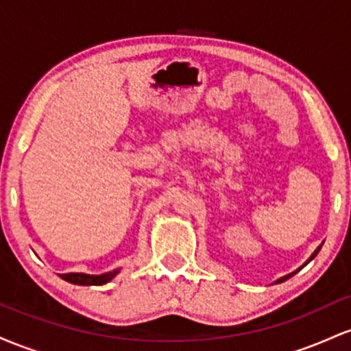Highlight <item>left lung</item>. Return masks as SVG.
Masks as SVG:
<instances>
[{
    "label": "left lung",
    "mask_w": 351,
    "mask_h": 351,
    "mask_svg": "<svg viewBox=\"0 0 351 351\" xmlns=\"http://www.w3.org/2000/svg\"><path fill=\"white\" fill-rule=\"evenodd\" d=\"M320 247H322V245H318V247L315 249V252H313V254H312V256H310V259H308V261H307V263H305V264H308V263H310V261H312V259H313V257H315V256H317V254H318V251H320ZM305 264H304V265H305ZM304 265H302V267H304ZM302 267H300V269H302ZM300 269H297V271H295V272L289 274V276H284V277H280V279H279V280H277V284H280V282L287 280V279H289V277H292V276H293V274H297V272H299V271H300Z\"/></svg>",
    "instance_id": "1"
}]
</instances>
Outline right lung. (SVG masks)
<instances>
[{
    "label": "right lung",
    "mask_w": 351,
    "mask_h": 351,
    "mask_svg": "<svg viewBox=\"0 0 351 351\" xmlns=\"http://www.w3.org/2000/svg\"><path fill=\"white\" fill-rule=\"evenodd\" d=\"M117 274H119V269H115V271L107 272V274H100V276L71 272V274H59V277L66 282H71V284H77V285H102L114 279Z\"/></svg>",
    "instance_id": "add662e5"
}]
</instances>
